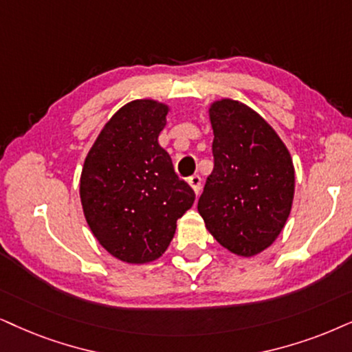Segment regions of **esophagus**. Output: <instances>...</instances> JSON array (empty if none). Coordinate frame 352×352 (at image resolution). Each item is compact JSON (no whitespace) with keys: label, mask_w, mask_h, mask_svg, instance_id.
I'll use <instances>...</instances> for the list:
<instances>
[{"label":"esophagus","mask_w":352,"mask_h":352,"mask_svg":"<svg viewBox=\"0 0 352 352\" xmlns=\"http://www.w3.org/2000/svg\"><path fill=\"white\" fill-rule=\"evenodd\" d=\"M188 185L191 186V188H193V191H195V195H199V190H201V177L199 175H193V177H190L188 179Z\"/></svg>","instance_id":"esophagus-1"}]
</instances>
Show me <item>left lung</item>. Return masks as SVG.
Returning a JSON list of instances; mask_svg holds the SVG:
<instances>
[{
  "label": "left lung",
  "instance_id": "left-lung-1",
  "mask_svg": "<svg viewBox=\"0 0 352 352\" xmlns=\"http://www.w3.org/2000/svg\"><path fill=\"white\" fill-rule=\"evenodd\" d=\"M214 168L198 212L208 232L239 256H255L278 239L294 201L291 153L273 126L243 102L222 97L208 109Z\"/></svg>",
  "mask_w": 352,
  "mask_h": 352
}]
</instances>
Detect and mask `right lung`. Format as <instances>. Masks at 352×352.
<instances>
[{
  "label": "right lung",
  "instance_id": "obj_1",
  "mask_svg": "<svg viewBox=\"0 0 352 352\" xmlns=\"http://www.w3.org/2000/svg\"><path fill=\"white\" fill-rule=\"evenodd\" d=\"M168 112L170 107L154 99L128 102L104 124L84 159V217L97 242L123 263L161 258L177 219L193 206V190L175 175L157 141Z\"/></svg>",
  "mask_w": 352,
  "mask_h": 352
}]
</instances>
